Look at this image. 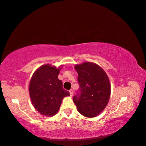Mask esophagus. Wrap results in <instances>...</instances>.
<instances>
[{"label":"esophagus","mask_w":146,"mask_h":146,"mask_svg":"<svg viewBox=\"0 0 146 146\" xmlns=\"http://www.w3.org/2000/svg\"><path fill=\"white\" fill-rule=\"evenodd\" d=\"M70 94L71 97H72L73 94V90H70Z\"/></svg>","instance_id":"34e87169"}]
</instances>
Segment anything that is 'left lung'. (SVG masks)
<instances>
[{
  "mask_svg": "<svg viewBox=\"0 0 146 146\" xmlns=\"http://www.w3.org/2000/svg\"><path fill=\"white\" fill-rule=\"evenodd\" d=\"M80 86L74 103L78 112L86 117H97L104 110L110 100L111 85L107 74L95 63L86 62L75 65Z\"/></svg>",
  "mask_w": 146,
  "mask_h": 146,
  "instance_id": "1",
  "label": "left lung"
}]
</instances>
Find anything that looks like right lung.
Here are the masks:
<instances>
[{"label":"right lung","instance_id":"1","mask_svg":"<svg viewBox=\"0 0 146 146\" xmlns=\"http://www.w3.org/2000/svg\"><path fill=\"white\" fill-rule=\"evenodd\" d=\"M60 70V68L46 64L38 68L31 77L29 86L31 102L34 108L43 115H55L64 97L70 95L64 90L62 82L58 78Z\"/></svg>","mask_w":146,"mask_h":146}]
</instances>
